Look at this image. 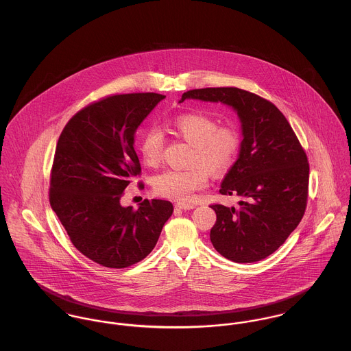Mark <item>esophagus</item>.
Returning a JSON list of instances; mask_svg holds the SVG:
<instances>
[{"label":"esophagus","mask_w":351,"mask_h":351,"mask_svg":"<svg viewBox=\"0 0 351 351\" xmlns=\"http://www.w3.org/2000/svg\"><path fill=\"white\" fill-rule=\"evenodd\" d=\"M196 205L193 204H186V202H177L176 204V208L178 209H184V210H189V209H193Z\"/></svg>","instance_id":"34e87169"}]
</instances>
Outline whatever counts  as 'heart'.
I'll return each instance as SVG.
<instances>
[{
    "label": "heart",
    "instance_id": "heart-1",
    "mask_svg": "<svg viewBox=\"0 0 351 351\" xmlns=\"http://www.w3.org/2000/svg\"><path fill=\"white\" fill-rule=\"evenodd\" d=\"M171 131L193 146L192 166L186 170H165L152 181L154 192L162 197L188 201L196 191L208 185L209 174H223L235 162L241 135L231 125H221L204 113H184L171 121ZM163 138L155 128L147 130L139 141L143 162L155 167L160 162Z\"/></svg>",
    "mask_w": 351,
    "mask_h": 351
}]
</instances>
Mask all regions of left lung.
I'll use <instances>...</instances> for the list:
<instances>
[{
	"label": "left lung",
	"instance_id": "left-lung-1",
	"mask_svg": "<svg viewBox=\"0 0 351 351\" xmlns=\"http://www.w3.org/2000/svg\"><path fill=\"white\" fill-rule=\"evenodd\" d=\"M186 99L223 102L238 113L243 141L219 192L243 201L238 208L210 205L216 212L210 242L230 261H261L288 239L304 216L309 180L305 151L280 109L247 90L193 89L180 102Z\"/></svg>",
	"mask_w": 351,
	"mask_h": 351
}]
</instances>
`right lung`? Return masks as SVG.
<instances>
[{
  "mask_svg": "<svg viewBox=\"0 0 351 351\" xmlns=\"http://www.w3.org/2000/svg\"><path fill=\"white\" fill-rule=\"evenodd\" d=\"M166 96L116 95L75 113L63 128L51 169L50 204L71 243L105 267L123 269L155 247L173 204L145 200L135 210L120 199L141 174L135 132Z\"/></svg>",
  "mask_w": 351,
  "mask_h": 351,
  "instance_id": "obj_1",
  "label": "right lung"
}]
</instances>
